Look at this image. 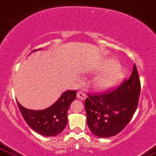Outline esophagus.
Listing matches in <instances>:
<instances>
[{"mask_svg": "<svg viewBox=\"0 0 156 156\" xmlns=\"http://www.w3.org/2000/svg\"><path fill=\"white\" fill-rule=\"evenodd\" d=\"M77 97L80 100H85L86 99V96L82 91H78V93H77Z\"/></svg>", "mask_w": 156, "mask_h": 156, "instance_id": "obj_1", "label": "esophagus"}]
</instances>
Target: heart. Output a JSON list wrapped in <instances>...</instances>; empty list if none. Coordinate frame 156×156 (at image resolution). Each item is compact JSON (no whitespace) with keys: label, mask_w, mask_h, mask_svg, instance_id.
Wrapping results in <instances>:
<instances>
[{"label":"heart","mask_w":156,"mask_h":156,"mask_svg":"<svg viewBox=\"0 0 156 156\" xmlns=\"http://www.w3.org/2000/svg\"><path fill=\"white\" fill-rule=\"evenodd\" d=\"M101 72L92 80L94 89L98 91L109 90L119 85L125 78L126 70L113 59L104 60L96 68Z\"/></svg>","instance_id":"b5f03b06"}]
</instances>
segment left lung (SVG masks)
<instances>
[{"instance_id":"8db88e82","label":"left lung","mask_w":156,"mask_h":156,"mask_svg":"<svg viewBox=\"0 0 156 156\" xmlns=\"http://www.w3.org/2000/svg\"><path fill=\"white\" fill-rule=\"evenodd\" d=\"M140 81L135 65L132 75L119 88L100 94H87L85 101L87 124L98 137L119 133L133 117L138 104Z\"/></svg>"}]
</instances>
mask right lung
Wrapping results in <instances>:
<instances>
[{"mask_svg":"<svg viewBox=\"0 0 156 156\" xmlns=\"http://www.w3.org/2000/svg\"><path fill=\"white\" fill-rule=\"evenodd\" d=\"M76 97V90H66L52 105L43 110L26 109L18 101L17 104L23 118L33 130L45 137H51L61 133L66 127L69 106Z\"/></svg>","mask_w":156,"mask_h":156,"instance_id":"add662e5","label":"right lung"}]
</instances>
